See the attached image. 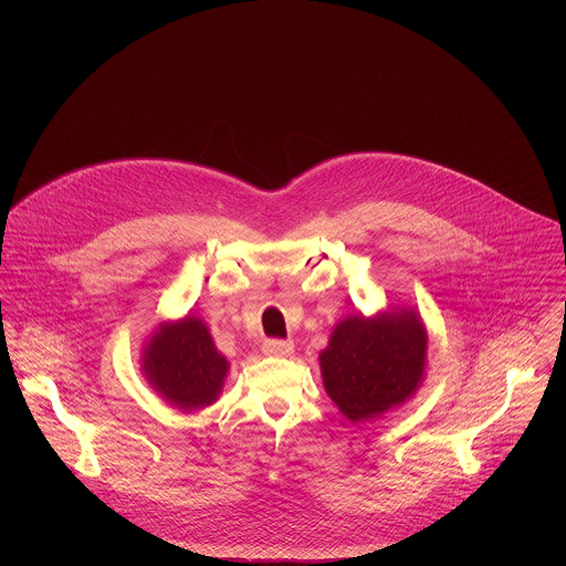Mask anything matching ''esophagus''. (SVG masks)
Segmentation results:
<instances>
[{"label":"esophagus","instance_id":"34e87169","mask_svg":"<svg viewBox=\"0 0 566 566\" xmlns=\"http://www.w3.org/2000/svg\"><path fill=\"white\" fill-rule=\"evenodd\" d=\"M292 350H294V342H290V339H265L263 342V353L265 355H274V357H287V355H292Z\"/></svg>","mask_w":566,"mask_h":566}]
</instances>
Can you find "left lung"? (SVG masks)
<instances>
[{"label":"left lung","instance_id":"obj_1","mask_svg":"<svg viewBox=\"0 0 566 566\" xmlns=\"http://www.w3.org/2000/svg\"><path fill=\"white\" fill-rule=\"evenodd\" d=\"M424 361L427 331L413 310L348 316L321 353L324 390L348 420H370L418 390Z\"/></svg>","mask_w":566,"mask_h":566}]
</instances>
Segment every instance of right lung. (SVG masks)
I'll list each match as a JSON object with an SVG mask.
<instances>
[{"mask_svg":"<svg viewBox=\"0 0 566 566\" xmlns=\"http://www.w3.org/2000/svg\"><path fill=\"white\" fill-rule=\"evenodd\" d=\"M142 370L167 403L193 411L216 403L229 361L218 353L207 324L196 316L165 323L144 348Z\"/></svg>","mask_w":566,"mask_h":566,"instance_id":"obj_1","label":"right lung"}]
</instances>
